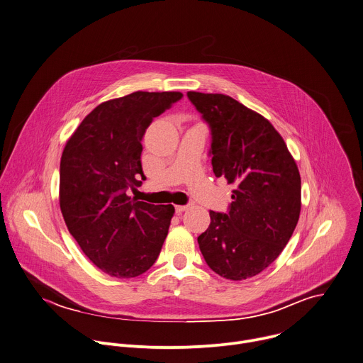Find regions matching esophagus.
I'll return each instance as SVG.
<instances>
[{
  "label": "esophagus",
  "instance_id": "1",
  "mask_svg": "<svg viewBox=\"0 0 363 363\" xmlns=\"http://www.w3.org/2000/svg\"><path fill=\"white\" fill-rule=\"evenodd\" d=\"M188 208H189L188 205H177V206H175V212H177L178 215H181V213L185 212Z\"/></svg>",
  "mask_w": 363,
  "mask_h": 363
}]
</instances>
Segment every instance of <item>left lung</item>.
I'll return each instance as SVG.
<instances>
[{"mask_svg": "<svg viewBox=\"0 0 363 363\" xmlns=\"http://www.w3.org/2000/svg\"><path fill=\"white\" fill-rule=\"evenodd\" d=\"M209 124L215 175L235 185L228 213L211 211L198 238L206 264L228 280L267 269L289 243L301 211L298 167L262 114L219 93L188 91Z\"/></svg>", "mask_w": 363, "mask_h": 363, "instance_id": "obj_1", "label": "left lung"}]
</instances>
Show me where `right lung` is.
Returning <instances> with one entry per match:
<instances>
[{
	"mask_svg": "<svg viewBox=\"0 0 363 363\" xmlns=\"http://www.w3.org/2000/svg\"><path fill=\"white\" fill-rule=\"evenodd\" d=\"M179 91H134L99 104L67 140L60 158L59 203L83 253L117 279L145 273L157 260L174 216L172 205L131 199L144 177L141 140Z\"/></svg>",
	"mask_w": 363,
	"mask_h": 363,
	"instance_id": "1",
	"label": "right lung"
}]
</instances>
